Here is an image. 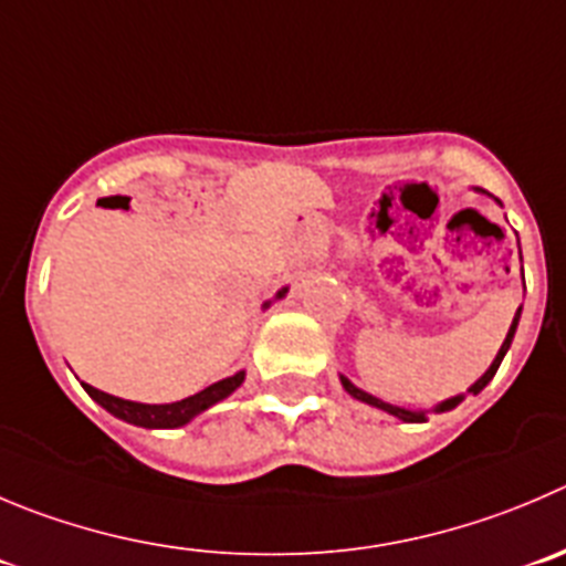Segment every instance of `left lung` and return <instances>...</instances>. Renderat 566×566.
Segmentation results:
<instances>
[{"mask_svg":"<svg viewBox=\"0 0 566 566\" xmlns=\"http://www.w3.org/2000/svg\"><path fill=\"white\" fill-rule=\"evenodd\" d=\"M494 202H497V206H503V202H500V199H494ZM520 258H522V252H520ZM522 286H525V277H522ZM520 316H522V308H516L514 319H511V327H509V333H505L503 344H500L497 355H494V360H492V364H489V369H486V373H483L481 378H478L475 384H472L470 389L464 391V395L448 397V400L436 402L433 408H406V406H395V402H386V400H380V397L369 395V391L358 389V386H355L353 380L347 378V375H338V380H342L344 391H347L349 397H355V400H358V402H367V406H373V408H380V411L391 413V417H397V419H400V422H424V419H428V413H430V411H433V413L453 411L455 406H461V402H464V397H467V395H481V391L486 389V386H489V380L494 378V373H497V369H500V364H503V358H505V353H509L511 342H514V333H516V325H520Z\"/></svg>","mask_w":566,"mask_h":566,"instance_id":"obj_1","label":"left lung"}]
</instances>
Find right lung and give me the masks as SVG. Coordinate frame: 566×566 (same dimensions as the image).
Returning <instances> with one entry per match:
<instances>
[{
  "label": "right lung",
  "mask_w": 566,
  "mask_h": 566,
  "mask_svg": "<svg viewBox=\"0 0 566 566\" xmlns=\"http://www.w3.org/2000/svg\"><path fill=\"white\" fill-rule=\"evenodd\" d=\"M286 292L289 289L283 286L277 294H274V300H283L286 297ZM269 305H272V300H269V303H263V308H269ZM244 378H247V373L241 369V373L217 380V384H211L208 389L197 391V395L186 397V400L160 402V406H153V402L122 400V397H113V395H107V391L94 389L91 384H83V389L88 391L91 400L99 402L107 413H113V417L122 419V422L136 424V428L160 430V428H182V424H188L193 417H199V413L208 411L211 406L228 400V397L233 395L241 384H244Z\"/></svg>",
  "instance_id": "obj_1"
}]
</instances>
